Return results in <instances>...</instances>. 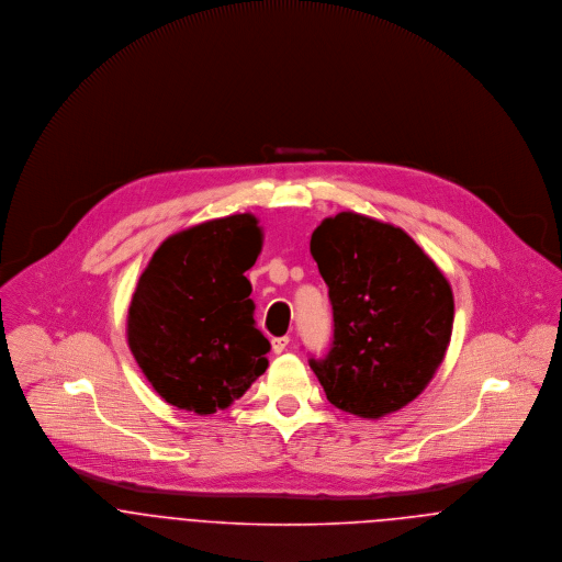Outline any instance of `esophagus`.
<instances>
[{"label":"esophagus","instance_id":"34e87169","mask_svg":"<svg viewBox=\"0 0 562 562\" xmlns=\"http://www.w3.org/2000/svg\"><path fill=\"white\" fill-rule=\"evenodd\" d=\"M288 344H290V337H288V335L274 337V339H272V352H274V355H281V352L288 348Z\"/></svg>","mask_w":562,"mask_h":562}]
</instances>
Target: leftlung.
Masks as SVG:
<instances>
[{"instance_id":"8db88e82","label":"left lung","mask_w":562,"mask_h":562,"mask_svg":"<svg viewBox=\"0 0 562 562\" xmlns=\"http://www.w3.org/2000/svg\"><path fill=\"white\" fill-rule=\"evenodd\" d=\"M328 285L333 348L312 359L337 408L379 419L415 401L452 337L454 296L437 263L401 227L339 212L312 234Z\"/></svg>"}]
</instances>
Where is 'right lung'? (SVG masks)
Listing matches in <instances>:
<instances>
[{"label":"right lung","instance_id":"add662e5","mask_svg":"<svg viewBox=\"0 0 562 562\" xmlns=\"http://www.w3.org/2000/svg\"><path fill=\"white\" fill-rule=\"evenodd\" d=\"M263 232L252 214L214 218L161 241L127 312V344L164 401L196 415L232 406L266 372L250 281Z\"/></svg>","mask_w":562,"mask_h":562}]
</instances>
